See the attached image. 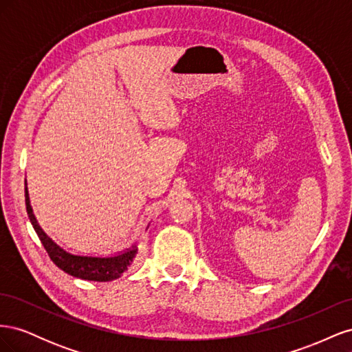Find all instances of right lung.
Returning <instances> with one entry per match:
<instances>
[{
    "label": "right lung",
    "mask_w": 352,
    "mask_h": 352,
    "mask_svg": "<svg viewBox=\"0 0 352 352\" xmlns=\"http://www.w3.org/2000/svg\"><path fill=\"white\" fill-rule=\"evenodd\" d=\"M25 201H26V211H28L29 220L32 223V226H34L38 238L41 239L42 245H44V248L47 250L52 263H54L63 272H66L67 274L83 280L109 282V280L119 279L122 273H124L127 267L132 264L135 255L138 252L136 245H132V248H127L120 254L111 255V257L74 255L67 252L66 250H63L38 225L36 217L30 207L28 186H25Z\"/></svg>",
    "instance_id": "obj_1"
}]
</instances>
